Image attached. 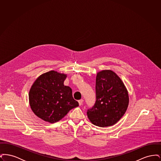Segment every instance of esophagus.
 Here are the masks:
<instances>
[{
    "label": "esophagus",
    "mask_w": 161,
    "mask_h": 161,
    "mask_svg": "<svg viewBox=\"0 0 161 161\" xmlns=\"http://www.w3.org/2000/svg\"><path fill=\"white\" fill-rule=\"evenodd\" d=\"M78 103H79L80 106H81L83 104V100L81 99V100H79L78 101Z\"/></svg>",
    "instance_id": "1"
}]
</instances>
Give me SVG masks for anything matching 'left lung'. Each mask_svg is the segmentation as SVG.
Instances as JSON below:
<instances>
[{"label":"left lung","mask_w":161,"mask_h":161,"mask_svg":"<svg viewBox=\"0 0 161 161\" xmlns=\"http://www.w3.org/2000/svg\"><path fill=\"white\" fill-rule=\"evenodd\" d=\"M95 90L96 102L87 110V117L95 125L112 126L120 120L127 109L128 91L121 78L111 70L97 73Z\"/></svg>","instance_id":"1"}]
</instances>
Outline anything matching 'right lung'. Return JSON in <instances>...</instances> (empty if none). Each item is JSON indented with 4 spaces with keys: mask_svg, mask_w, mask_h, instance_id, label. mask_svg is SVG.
Instances as JSON below:
<instances>
[{
    "mask_svg": "<svg viewBox=\"0 0 161 161\" xmlns=\"http://www.w3.org/2000/svg\"><path fill=\"white\" fill-rule=\"evenodd\" d=\"M67 75L51 70L40 75L32 85L29 101L34 114L49 123L61 120L79 106L71 88L64 85Z\"/></svg>",
    "mask_w": 161,
    "mask_h": 161,
    "instance_id": "obj_1",
    "label": "right lung"
}]
</instances>
